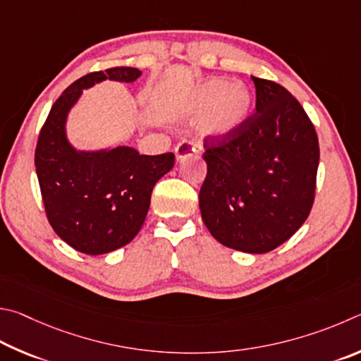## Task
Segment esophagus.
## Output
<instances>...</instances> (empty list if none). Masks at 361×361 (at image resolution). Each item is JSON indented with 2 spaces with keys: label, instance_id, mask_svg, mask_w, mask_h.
<instances>
[{
  "label": "esophagus",
  "instance_id": "esophagus-1",
  "mask_svg": "<svg viewBox=\"0 0 361 361\" xmlns=\"http://www.w3.org/2000/svg\"><path fill=\"white\" fill-rule=\"evenodd\" d=\"M195 152H197V147H195L193 142H190V141H180L179 144L176 145V158H177V161L185 160L187 157H190L192 154H195Z\"/></svg>",
  "mask_w": 361,
  "mask_h": 361
}]
</instances>
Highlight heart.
<instances>
[{"mask_svg":"<svg viewBox=\"0 0 361 361\" xmlns=\"http://www.w3.org/2000/svg\"><path fill=\"white\" fill-rule=\"evenodd\" d=\"M254 97L243 84L228 79H207L187 94L179 106L182 117L197 120L201 137L220 141L235 135L249 118Z\"/></svg>","mask_w":361,"mask_h":361,"instance_id":"b5f03b06","label":"heart"}]
</instances>
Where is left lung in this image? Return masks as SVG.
Masks as SVG:
<instances>
[{
	"instance_id": "8db88e82",
	"label": "left lung",
	"mask_w": 361,
	"mask_h": 361,
	"mask_svg": "<svg viewBox=\"0 0 361 361\" xmlns=\"http://www.w3.org/2000/svg\"><path fill=\"white\" fill-rule=\"evenodd\" d=\"M255 114L235 135L204 139L200 211L226 247L267 254L292 238L312 209L319 139L287 88L254 78Z\"/></svg>"
}]
</instances>
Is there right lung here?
<instances>
[{
	"mask_svg": "<svg viewBox=\"0 0 361 361\" xmlns=\"http://www.w3.org/2000/svg\"><path fill=\"white\" fill-rule=\"evenodd\" d=\"M139 75L136 68L118 66L78 79L55 101L37 139L35 164L49 224L82 254H109L131 243L155 184L174 166L171 152L141 155L128 145L78 150L68 141V114L82 90L106 79L130 84Z\"/></svg>",
	"mask_w": 361,
	"mask_h": 361,
	"instance_id": "obj_1",
	"label": "right lung"
}]
</instances>
